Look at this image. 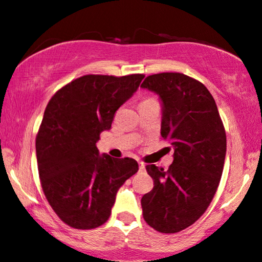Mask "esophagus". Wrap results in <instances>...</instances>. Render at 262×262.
<instances>
[{
	"mask_svg": "<svg viewBox=\"0 0 262 262\" xmlns=\"http://www.w3.org/2000/svg\"><path fill=\"white\" fill-rule=\"evenodd\" d=\"M139 169L140 171H145V165L143 162H139Z\"/></svg>",
	"mask_w": 262,
	"mask_h": 262,
	"instance_id": "1",
	"label": "esophagus"
}]
</instances>
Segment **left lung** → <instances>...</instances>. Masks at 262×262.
Segmentation results:
<instances>
[{"instance_id": "left-lung-1", "label": "left lung", "mask_w": 262, "mask_h": 262, "mask_svg": "<svg viewBox=\"0 0 262 262\" xmlns=\"http://www.w3.org/2000/svg\"><path fill=\"white\" fill-rule=\"evenodd\" d=\"M141 88L162 101L161 135L174 149L165 171L147 165L154 188L141 198L145 222L157 232L177 233L204 215L225 165L226 130L210 91L182 73L145 78Z\"/></svg>"}]
</instances>
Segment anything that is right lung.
<instances>
[{
	"instance_id": "1",
	"label": "right lung",
	"mask_w": 262,
	"mask_h": 262,
	"mask_svg": "<svg viewBox=\"0 0 262 262\" xmlns=\"http://www.w3.org/2000/svg\"><path fill=\"white\" fill-rule=\"evenodd\" d=\"M144 77L83 75L47 103L36 135L37 168L43 194L66 225L77 229L103 225L118 189L139 169L134 159L100 156L96 143Z\"/></svg>"
}]
</instances>
